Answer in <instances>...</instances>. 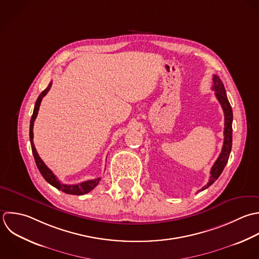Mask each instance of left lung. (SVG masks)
I'll return each instance as SVG.
<instances>
[{
  "instance_id": "1",
  "label": "left lung",
  "mask_w": 259,
  "mask_h": 259,
  "mask_svg": "<svg viewBox=\"0 0 259 259\" xmlns=\"http://www.w3.org/2000/svg\"><path fill=\"white\" fill-rule=\"evenodd\" d=\"M213 82L214 83H213L212 89L215 91L216 98L218 99L219 103L221 104V107L224 111V116H225L224 143H223L222 151H221L219 157L217 158V160L215 161L214 165L211 168V172H210L211 177H210L209 183L205 187H203L201 190H199V192L208 189L220 177V175L222 174L224 167L226 166V164L228 162L229 155H230V152H231V149H232V121H233L232 108H231V105L228 101L224 84H223L222 80L220 79V77L217 74L213 75Z\"/></svg>"
}]
</instances>
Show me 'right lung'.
I'll return each instance as SVG.
<instances>
[{
  "label": "right lung",
  "instance_id": "right-lung-1",
  "mask_svg": "<svg viewBox=\"0 0 259 259\" xmlns=\"http://www.w3.org/2000/svg\"><path fill=\"white\" fill-rule=\"evenodd\" d=\"M51 84H52V81L49 82L48 87L39 95L36 103H35V107H34V111H33V115L31 117V121H30V130H29V136H30V142H31V148H32V152H33V156H34V159H35V162H36V165L40 171V174L42 175V177L44 178V180L50 184L51 186H53L54 188H56L57 190L65 193V194H68V195H76V196H80V195H84V194H88L89 192H91L92 190H94L99 182L101 181V178H98V179H95V180H91V181H85V182H82L80 184H77V185H64V184H61L58 179L54 176V174L45 165V163L42 161V159L40 158V156L38 155L37 151H36V148L34 146V143H33V126H34V121L37 117V114H38V111H39V107H40V104H41V101L43 99V97L48 93V91L50 90L51 88Z\"/></svg>",
  "mask_w": 259,
  "mask_h": 259
}]
</instances>
